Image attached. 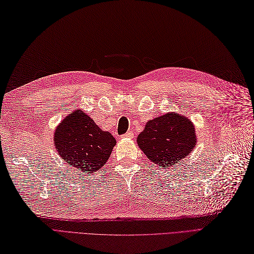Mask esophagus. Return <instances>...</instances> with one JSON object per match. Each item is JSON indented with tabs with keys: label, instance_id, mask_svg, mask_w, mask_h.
Listing matches in <instances>:
<instances>
[{
	"label": "esophagus",
	"instance_id": "obj_1",
	"mask_svg": "<svg viewBox=\"0 0 254 254\" xmlns=\"http://www.w3.org/2000/svg\"><path fill=\"white\" fill-rule=\"evenodd\" d=\"M132 137H133V133L132 132H126L125 134L122 135V138H124V139H130Z\"/></svg>",
	"mask_w": 254,
	"mask_h": 254
}]
</instances>
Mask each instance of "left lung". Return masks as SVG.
<instances>
[{"instance_id":"1","label":"left lung","mask_w":254,"mask_h":254,"mask_svg":"<svg viewBox=\"0 0 254 254\" xmlns=\"http://www.w3.org/2000/svg\"><path fill=\"white\" fill-rule=\"evenodd\" d=\"M137 143L151 162L168 168L194 150L197 143L195 126L187 116L165 113L145 124Z\"/></svg>"}]
</instances>
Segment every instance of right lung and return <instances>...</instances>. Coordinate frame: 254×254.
I'll return each mask as SVG.
<instances>
[{
    "instance_id": "1",
    "label": "right lung",
    "mask_w": 254,
    "mask_h": 254,
    "mask_svg": "<svg viewBox=\"0 0 254 254\" xmlns=\"http://www.w3.org/2000/svg\"><path fill=\"white\" fill-rule=\"evenodd\" d=\"M54 143L64 163L90 175L108 162L116 140L84 111L74 110L56 127Z\"/></svg>"
}]
</instances>
